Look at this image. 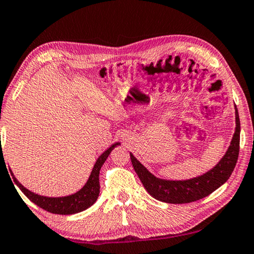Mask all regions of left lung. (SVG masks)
<instances>
[{
    "label": "left lung",
    "mask_w": 254,
    "mask_h": 254,
    "mask_svg": "<svg viewBox=\"0 0 254 254\" xmlns=\"http://www.w3.org/2000/svg\"><path fill=\"white\" fill-rule=\"evenodd\" d=\"M235 123H237L235 132L228 152L225 153L223 158L211 171L198 177H194V179L186 181H167L158 179L152 173H149L144 165H141L134 155L130 154L132 166H134V170L146 190L158 201L171 204L195 202L214 192L229 180L238 162L241 127H240L237 106H235Z\"/></svg>",
    "instance_id": "left-lung-1"
}]
</instances>
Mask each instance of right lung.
<instances>
[{
	"mask_svg": "<svg viewBox=\"0 0 254 254\" xmlns=\"http://www.w3.org/2000/svg\"><path fill=\"white\" fill-rule=\"evenodd\" d=\"M119 145V143H116L111 145L110 147L106 150L105 153H102L99 158L97 159L95 166L92 168V172L87 183L84 184L83 188L78 190L77 193L69 196H62V197H47L41 196L31 190H26L23 185L20 184L17 180L13 176V173L11 172V175L13 176V181L14 183L19 186V189L23 192V194L28 197L31 202L37 204L43 210H46L53 214H61V215H69L74 214V213L82 212L87 210L88 207H90L93 203L97 201L98 196H99L100 192V184H99V172L102 166V164L105 163L107 157L109 156L111 150H113L116 146Z\"/></svg>",
	"mask_w": 254,
	"mask_h": 254,
	"instance_id": "right-lung-1",
	"label": "right lung"
}]
</instances>
